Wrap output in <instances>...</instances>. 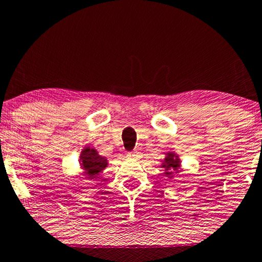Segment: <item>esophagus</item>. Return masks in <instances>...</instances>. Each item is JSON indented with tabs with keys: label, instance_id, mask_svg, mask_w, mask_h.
<instances>
[{
	"label": "esophagus",
	"instance_id": "esophagus-1",
	"mask_svg": "<svg viewBox=\"0 0 262 262\" xmlns=\"http://www.w3.org/2000/svg\"><path fill=\"white\" fill-rule=\"evenodd\" d=\"M126 156L128 159H135V160H138L139 157H141V152L139 151H132V152H127Z\"/></svg>",
	"mask_w": 262,
	"mask_h": 262
}]
</instances>
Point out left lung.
I'll return each instance as SVG.
<instances>
[{
    "label": "left lung",
    "instance_id": "obj_1",
    "mask_svg": "<svg viewBox=\"0 0 262 262\" xmlns=\"http://www.w3.org/2000/svg\"><path fill=\"white\" fill-rule=\"evenodd\" d=\"M162 167L166 169V173L164 174H167L169 178L173 177V174L179 169V167H180L178 156H175L173 152L168 154L166 160H164V163L162 164Z\"/></svg>",
    "mask_w": 262,
    "mask_h": 262
}]
</instances>
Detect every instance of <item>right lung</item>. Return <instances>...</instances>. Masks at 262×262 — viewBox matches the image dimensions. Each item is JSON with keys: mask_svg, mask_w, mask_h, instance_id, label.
Returning a JSON list of instances; mask_svg holds the SVG:
<instances>
[{"mask_svg": "<svg viewBox=\"0 0 262 262\" xmlns=\"http://www.w3.org/2000/svg\"><path fill=\"white\" fill-rule=\"evenodd\" d=\"M80 160L82 168L84 169L85 177L88 179H94L98 177L100 171L105 169L107 166V160L105 157L100 156L95 149H83V151H82L80 156Z\"/></svg>", "mask_w": 262, "mask_h": 262, "instance_id": "add662e5", "label": "right lung"}]
</instances>
